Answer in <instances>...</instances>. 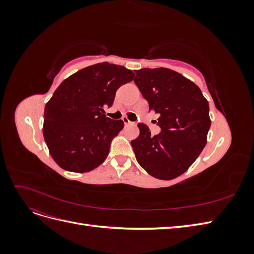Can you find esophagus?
<instances>
[{
	"instance_id": "1",
	"label": "esophagus",
	"mask_w": 254,
	"mask_h": 254,
	"mask_svg": "<svg viewBox=\"0 0 254 254\" xmlns=\"http://www.w3.org/2000/svg\"><path fill=\"white\" fill-rule=\"evenodd\" d=\"M123 122H124V124L127 126V125H133L134 123L133 122H131V121H129L127 118H123Z\"/></svg>"
}]
</instances>
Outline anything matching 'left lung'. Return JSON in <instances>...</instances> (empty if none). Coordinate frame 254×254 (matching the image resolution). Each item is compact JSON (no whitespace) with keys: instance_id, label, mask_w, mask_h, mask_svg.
Returning a JSON list of instances; mask_svg holds the SVG:
<instances>
[{"instance_id":"left-lung-1","label":"left lung","mask_w":254,"mask_h":254,"mask_svg":"<svg viewBox=\"0 0 254 254\" xmlns=\"http://www.w3.org/2000/svg\"><path fill=\"white\" fill-rule=\"evenodd\" d=\"M134 82L149 110L159 113L161 132L137 124L140 134L131 141L137 163L158 179L171 180L195 162L206 144L211 127L209 103L193 81L166 67L135 71Z\"/></svg>"}]
</instances>
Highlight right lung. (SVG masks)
Masks as SVG:
<instances>
[{"instance_id": "obj_1", "label": "right lung", "mask_w": 254, "mask_h": 254, "mask_svg": "<svg viewBox=\"0 0 254 254\" xmlns=\"http://www.w3.org/2000/svg\"><path fill=\"white\" fill-rule=\"evenodd\" d=\"M134 77L125 66L102 63L64 79L45 105L43 136L51 156L64 170L86 173L106 160L114 136L124 127L111 120L117 90Z\"/></svg>"}]
</instances>
